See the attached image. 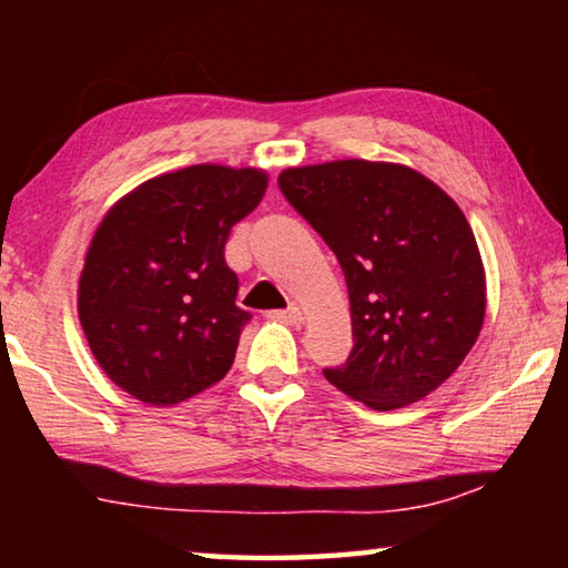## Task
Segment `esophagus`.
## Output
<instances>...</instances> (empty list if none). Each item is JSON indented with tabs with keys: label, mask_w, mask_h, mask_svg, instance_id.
Listing matches in <instances>:
<instances>
[{
	"label": "esophagus",
	"mask_w": 568,
	"mask_h": 568,
	"mask_svg": "<svg viewBox=\"0 0 568 568\" xmlns=\"http://www.w3.org/2000/svg\"><path fill=\"white\" fill-rule=\"evenodd\" d=\"M273 318L281 321V323H287V325H303V321H305L303 311H301V307H295V305L287 307V311H275Z\"/></svg>",
	"instance_id": "esophagus-1"
}]
</instances>
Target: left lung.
Segmentation results:
<instances>
[{
    "instance_id": "left-lung-1",
    "label": "left lung",
    "mask_w": 568,
    "mask_h": 568,
    "mask_svg": "<svg viewBox=\"0 0 568 568\" xmlns=\"http://www.w3.org/2000/svg\"><path fill=\"white\" fill-rule=\"evenodd\" d=\"M277 185L348 285L353 351L325 378L396 410L454 376L486 315L484 261L454 197L413 168L371 160L287 168Z\"/></svg>"
}]
</instances>
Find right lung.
Masks as SVG:
<instances>
[{
	"label": "right lung",
	"mask_w": 568,
	"mask_h": 568,
	"mask_svg": "<svg viewBox=\"0 0 568 568\" xmlns=\"http://www.w3.org/2000/svg\"><path fill=\"white\" fill-rule=\"evenodd\" d=\"M265 190V170L190 165L108 210L84 255L77 313L114 386L175 406L227 376L250 313L235 305L225 243Z\"/></svg>",
	"instance_id": "right-lung-1"
}]
</instances>
